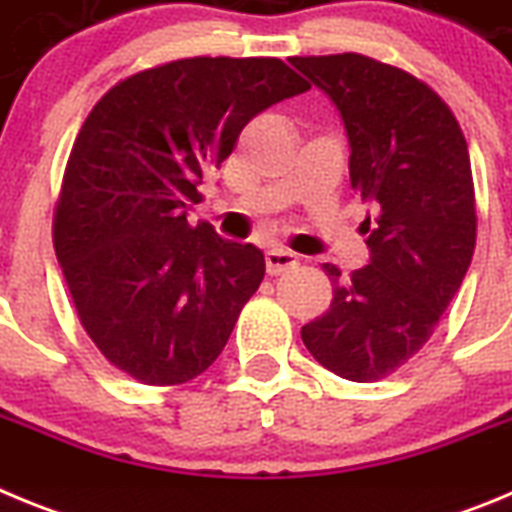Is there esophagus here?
<instances>
[{
    "label": "esophagus",
    "instance_id": "34e87169",
    "mask_svg": "<svg viewBox=\"0 0 512 512\" xmlns=\"http://www.w3.org/2000/svg\"><path fill=\"white\" fill-rule=\"evenodd\" d=\"M297 264H300L297 253L287 251V248L271 246L269 251H266V271H269L271 277H277V274H284V271L295 269Z\"/></svg>",
    "mask_w": 512,
    "mask_h": 512
}]
</instances>
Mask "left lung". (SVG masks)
<instances>
[{
	"mask_svg": "<svg viewBox=\"0 0 512 512\" xmlns=\"http://www.w3.org/2000/svg\"><path fill=\"white\" fill-rule=\"evenodd\" d=\"M341 112L351 187L372 202V259L333 282L325 315L302 325L315 361L351 382L390 377L433 336L477 243L469 148L449 104L408 71L361 53L295 56Z\"/></svg>",
	"mask_w": 512,
	"mask_h": 512,
	"instance_id": "left-lung-1",
	"label": "left lung"
}]
</instances>
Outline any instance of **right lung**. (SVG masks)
Here are the masks:
<instances>
[{
    "label": "right lung",
    "instance_id": "obj_1",
    "mask_svg": "<svg viewBox=\"0 0 512 512\" xmlns=\"http://www.w3.org/2000/svg\"><path fill=\"white\" fill-rule=\"evenodd\" d=\"M310 89L279 58H179L104 94L71 148L53 246L102 356L143 384L200 377L264 279V253L189 225L207 171L271 104Z\"/></svg>",
    "mask_w": 512,
    "mask_h": 512
}]
</instances>
